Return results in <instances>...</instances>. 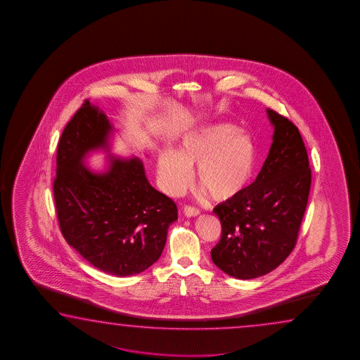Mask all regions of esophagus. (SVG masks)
I'll return each mask as SVG.
<instances>
[{"label": "esophagus", "mask_w": 360, "mask_h": 360, "mask_svg": "<svg viewBox=\"0 0 360 360\" xmlns=\"http://www.w3.org/2000/svg\"><path fill=\"white\" fill-rule=\"evenodd\" d=\"M184 214L188 217V218H191V217H198L199 214H200V210L195 207H191V205H185L184 207Z\"/></svg>", "instance_id": "obj_1"}]
</instances>
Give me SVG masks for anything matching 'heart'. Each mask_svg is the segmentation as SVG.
I'll return each mask as SVG.
<instances>
[{
  "instance_id": "b5f03b06",
  "label": "heart",
  "mask_w": 360,
  "mask_h": 360,
  "mask_svg": "<svg viewBox=\"0 0 360 360\" xmlns=\"http://www.w3.org/2000/svg\"><path fill=\"white\" fill-rule=\"evenodd\" d=\"M257 146L250 134L233 124H215L193 132L172 151L158 158L160 186L177 195L190 183L189 169L196 166V181L214 200H231L250 186L256 174Z\"/></svg>"
}]
</instances>
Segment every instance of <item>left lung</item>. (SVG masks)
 Masks as SVG:
<instances>
[{
	"instance_id": "1",
	"label": "left lung",
	"mask_w": 360,
	"mask_h": 360,
	"mask_svg": "<svg viewBox=\"0 0 360 360\" xmlns=\"http://www.w3.org/2000/svg\"><path fill=\"white\" fill-rule=\"evenodd\" d=\"M267 113L274 142L255 183L213 210L221 236L212 259L240 280L267 274L290 256L310 193V164L299 128L274 110Z\"/></svg>"
}]
</instances>
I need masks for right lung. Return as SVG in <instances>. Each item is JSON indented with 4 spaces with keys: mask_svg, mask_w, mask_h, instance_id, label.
<instances>
[{
    "mask_svg": "<svg viewBox=\"0 0 360 360\" xmlns=\"http://www.w3.org/2000/svg\"><path fill=\"white\" fill-rule=\"evenodd\" d=\"M112 129L103 110L86 99L61 134L53 191L68 244L98 269L124 277L159 259L177 207L150 185L137 158H112L101 174L84 166L89 151L108 148Z\"/></svg>",
    "mask_w": 360,
    "mask_h": 360,
    "instance_id": "1",
    "label": "right lung"
}]
</instances>
